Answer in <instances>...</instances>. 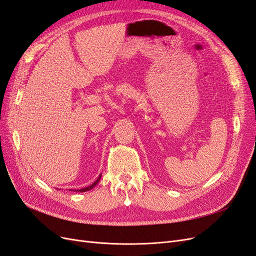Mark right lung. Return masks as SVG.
Returning <instances> with one entry per match:
<instances>
[{"instance_id": "right-lung-1", "label": "right lung", "mask_w": 256, "mask_h": 256, "mask_svg": "<svg viewBox=\"0 0 256 256\" xmlns=\"http://www.w3.org/2000/svg\"><path fill=\"white\" fill-rule=\"evenodd\" d=\"M100 178H102V174L99 175V177L97 178V180L92 182L90 186H88V187H85V188H82V189H78V190H76V191H78V192H85V191H88V190H90V189H92L95 187V186L99 182V180H100ZM72 191H74V190H72Z\"/></svg>"}]
</instances>
